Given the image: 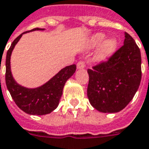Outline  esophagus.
<instances>
[{"label":"esophagus","instance_id":"esophagus-1","mask_svg":"<svg viewBox=\"0 0 149 149\" xmlns=\"http://www.w3.org/2000/svg\"><path fill=\"white\" fill-rule=\"evenodd\" d=\"M85 66H86V64H85L84 61H79L77 63V68L78 69H83V68L85 67Z\"/></svg>","mask_w":149,"mask_h":149}]
</instances>
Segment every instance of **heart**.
Wrapping results in <instances>:
<instances>
[{
	"mask_svg": "<svg viewBox=\"0 0 149 149\" xmlns=\"http://www.w3.org/2000/svg\"><path fill=\"white\" fill-rule=\"evenodd\" d=\"M104 38H105V34H103L102 33H96L91 39V45L93 46H97L102 42ZM116 46L117 42L115 38H109L106 40L102 44V46H100L99 51L97 52L95 55V60L98 62H100V61L106 59L108 56H110L115 51Z\"/></svg>",
	"mask_w": 149,
	"mask_h": 149,
	"instance_id": "1",
	"label": "heart"
}]
</instances>
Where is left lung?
<instances>
[{"mask_svg": "<svg viewBox=\"0 0 149 149\" xmlns=\"http://www.w3.org/2000/svg\"><path fill=\"white\" fill-rule=\"evenodd\" d=\"M87 72L91 104L104 113L123 110L132 100L141 80V55L135 40L125 32L123 46Z\"/></svg>", "mask_w": 149, "mask_h": 149, "instance_id": "left-lung-1", "label": "left lung"}]
</instances>
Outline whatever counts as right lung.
<instances>
[{"mask_svg":"<svg viewBox=\"0 0 149 149\" xmlns=\"http://www.w3.org/2000/svg\"><path fill=\"white\" fill-rule=\"evenodd\" d=\"M44 29L35 28L29 31L43 30ZM22 33L13 42L6 54L5 60V83L13 100L19 108L29 115L42 116L50 113L58 106L59 100L63 95V90L66 80L72 76L76 70V65L73 64L61 70L43 86L29 89L20 86L16 83L10 70V56L15 45L23 33Z\"/></svg>","mask_w":149,"mask_h":149,"instance_id":"add662e5","label":"right lung"}]
</instances>
